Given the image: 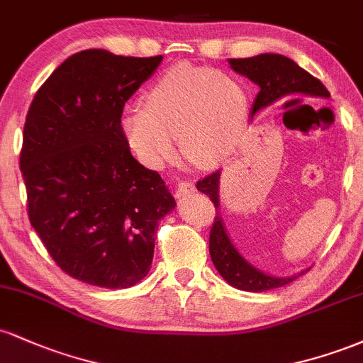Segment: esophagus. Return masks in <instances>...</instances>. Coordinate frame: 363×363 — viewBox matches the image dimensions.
<instances>
[{"label":"esophagus","instance_id":"34e87169","mask_svg":"<svg viewBox=\"0 0 363 363\" xmlns=\"http://www.w3.org/2000/svg\"><path fill=\"white\" fill-rule=\"evenodd\" d=\"M194 191H196V186L193 184V182L181 181L176 186V189H174V196H176L177 199H181V198H184V196H187V194H193Z\"/></svg>","mask_w":363,"mask_h":363}]
</instances>
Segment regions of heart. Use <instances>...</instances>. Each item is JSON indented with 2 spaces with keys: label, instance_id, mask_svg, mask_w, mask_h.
Here are the masks:
<instances>
[{
  "label": "heart",
  "instance_id": "heart-1",
  "mask_svg": "<svg viewBox=\"0 0 363 363\" xmlns=\"http://www.w3.org/2000/svg\"><path fill=\"white\" fill-rule=\"evenodd\" d=\"M247 119V95L230 74L179 65L158 77L141 109L124 114L123 131L145 165L162 167L174 155L201 169L223 164L235 152Z\"/></svg>",
  "mask_w": 363,
  "mask_h": 363
}]
</instances>
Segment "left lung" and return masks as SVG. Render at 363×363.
Listing matches in <instances>:
<instances>
[{"instance_id": "left-lung-1", "label": "left lung", "mask_w": 363, "mask_h": 363, "mask_svg": "<svg viewBox=\"0 0 363 363\" xmlns=\"http://www.w3.org/2000/svg\"><path fill=\"white\" fill-rule=\"evenodd\" d=\"M228 62L234 72L244 74L259 86V94L254 101L251 118L257 111L264 109L281 99L294 97V95L319 99L329 97V91L320 80L281 54H259V56L244 57V60H230ZM218 182L220 170L196 182L198 191L210 196L216 210V216L210 230V256L218 273L232 286L245 291L273 290L294 281L297 277L277 278L264 274L240 256L228 239L222 216L218 213Z\"/></svg>"}]
</instances>
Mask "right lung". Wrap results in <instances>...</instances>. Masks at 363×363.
<instances>
[{
  "mask_svg": "<svg viewBox=\"0 0 363 363\" xmlns=\"http://www.w3.org/2000/svg\"><path fill=\"white\" fill-rule=\"evenodd\" d=\"M162 56L86 49L37 90L20 152L27 213L66 274L128 289L150 272L158 220L176 201L157 170L138 164L124 136V104Z\"/></svg>",
  "mask_w": 363,
  "mask_h": 363,
  "instance_id": "add662e5",
  "label": "right lung"
}]
</instances>
